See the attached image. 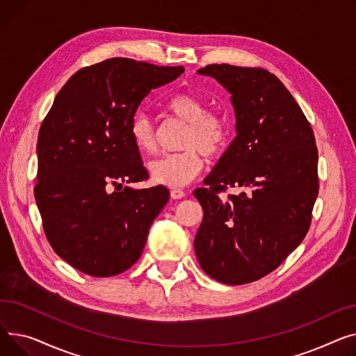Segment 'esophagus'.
I'll return each mask as SVG.
<instances>
[{"label": "esophagus", "instance_id": "34e87169", "mask_svg": "<svg viewBox=\"0 0 356 356\" xmlns=\"http://www.w3.org/2000/svg\"><path fill=\"white\" fill-rule=\"evenodd\" d=\"M185 197V193L182 191V190H172L171 191V198H174V200H181V198H184Z\"/></svg>", "mask_w": 356, "mask_h": 356}]
</instances>
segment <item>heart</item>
<instances>
[{"mask_svg":"<svg viewBox=\"0 0 356 356\" xmlns=\"http://www.w3.org/2000/svg\"><path fill=\"white\" fill-rule=\"evenodd\" d=\"M165 109L175 119L186 123L181 139L184 151L166 154L149 163V172L155 182L168 188H181L198 177L202 170V156L218 158L227 148L232 128L228 120L208 111V103L195 92L184 90L172 95ZM129 136L135 148L143 154H152L158 148V132L152 120L136 115L129 124Z\"/></svg>","mask_w":356,"mask_h":356,"instance_id":"obj_1","label":"heart"}]
</instances>
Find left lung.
I'll use <instances>...</instances> for the list:
<instances>
[{"instance_id": "1", "label": "left lung", "mask_w": 356, "mask_h": 356, "mask_svg": "<svg viewBox=\"0 0 356 356\" xmlns=\"http://www.w3.org/2000/svg\"><path fill=\"white\" fill-rule=\"evenodd\" d=\"M232 93L237 135L205 188L194 248L205 273L224 284L256 282L302 243L319 193L318 148L309 120L283 83L261 67L198 70ZM248 187L238 196L220 194Z\"/></svg>"}]
</instances>
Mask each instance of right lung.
I'll list each match as a JSON object with an SVG mask.
<instances>
[{
  "mask_svg": "<svg viewBox=\"0 0 356 356\" xmlns=\"http://www.w3.org/2000/svg\"><path fill=\"white\" fill-rule=\"evenodd\" d=\"M182 73L124 57L96 63L67 80L41 123L35 202L51 248L83 273L111 277L135 264L170 200L162 185L122 184L149 177L129 136L138 106Z\"/></svg>",
  "mask_w": 356,
  "mask_h": 356,
  "instance_id": "add662e5",
  "label": "right lung"
}]
</instances>
